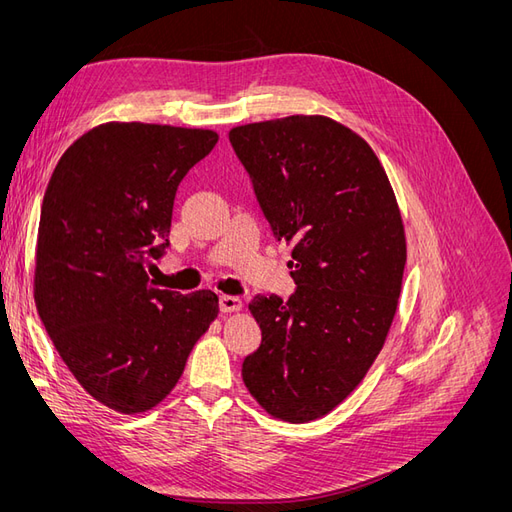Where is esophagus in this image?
I'll return each mask as SVG.
<instances>
[{
	"label": "esophagus",
	"mask_w": 512,
	"mask_h": 512,
	"mask_svg": "<svg viewBox=\"0 0 512 512\" xmlns=\"http://www.w3.org/2000/svg\"><path fill=\"white\" fill-rule=\"evenodd\" d=\"M241 299L239 297H230V294H222L220 297V312L230 314V312H239L241 309Z\"/></svg>",
	"instance_id": "34e87169"
}]
</instances>
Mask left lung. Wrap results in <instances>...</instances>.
<instances>
[{
  "instance_id": "obj_1",
  "label": "left lung",
  "mask_w": 512,
  "mask_h": 512,
  "mask_svg": "<svg viewBox=\"0 0 512 512\" xmlns=\"http://www.w3.org/2000/svg\"><path fill=\"white\" fill-rule=\"evenodd\" d=\"M273 237L292 243L284 301L256 294L260 348L247 391L271 416L307 423L356 389L384 346L406 267L404 224L380 160L359 134L322 115L232 128Z\"/></svg>"
}]
</instances>
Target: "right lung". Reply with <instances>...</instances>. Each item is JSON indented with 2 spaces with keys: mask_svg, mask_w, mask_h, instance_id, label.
<instances>
[{
  "mask_svg": "<svg viewBox=\"0 0 512 512\" xmlns=\"http://www.w3.org/2000/svg\"><path fill=\"white\" fill-rule=\"evenodd\" d=\"M218 143L211 130L102 123L74 141L46 185L34 299L83 389L145 412L173 391L218 316L211 290H160L147 271L168 247L181 179Z\"/></svg>",
  "mask_w": 512,
  "mask_h": 512,
  "instance_id": "obj_1",
  "label": "right lung"
}]
</instances>
